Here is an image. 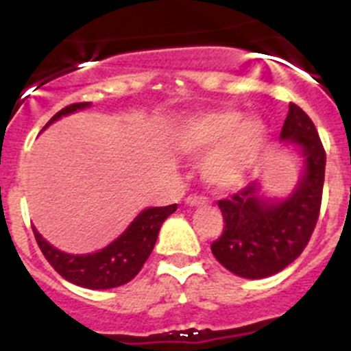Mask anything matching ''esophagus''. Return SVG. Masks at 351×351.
<instances>
[{
	"mask_svg": "<svg viewBox=\"0 0 351 351\" xmlns=\"http://www.w3.org/2000/svg\"><path fill=\"white\" fill-rule=\"evenodd\" d=\"M186 203H188L189 206H205L208 205V198H205V196L202 195H191L186 198Z\"/></svg>",
	"mask_w": 351,
	"mask_h": 351,
	"instance_id": "34e87169",
	"label": "esophagus"
}]
</instances>
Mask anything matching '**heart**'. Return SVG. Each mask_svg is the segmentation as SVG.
Instances as JSON below:
<instances>
[{
	"label": "heart",
	"instance_id": "obj_1",
	"mask_svg": "<svg viewBox=\"0 0 351 351\" xmlns=\"http://www.w3.org/2000/svg\"><path fill=\"white\" fill-rule=\"evenodd\" d=\"M241 119L234 110H212L193 115L176 132V148L184 155L206 156L205 178L215 188H232L248 176L263 145L265 125L258 119Z\"/></svg>",
	"mask_w": 351,
	"mask_h": 351
}]
</instances>
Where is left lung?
I'll return each mask as SVG.
<instances>
[{
  "instance_id": "8db88e82",
  "label": "left lung",
  "mask_w": 351,
  "mask_h": 351,
  "mask_svg": "<svg viewBox=\"0 0 351 351\" xmlns=\"http://www.w3.org/2000/svg\"><path fill=\"white\" fill-rule=\"evenodd\" d=\"M282 141L296 145L305 156V172L295 191L282 202L260 196L252 182L229 199H220L223 231L212 253L232 274L262 279L295 262L315 229L326 172V152L310 117L295 103L281 131Z\"/></svg>"
}]
</instances>
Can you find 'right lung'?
Returning a JSON list of instances; mask_svg holds the SVG:
<instances>
[{
  "mask_svg": "<svg viewBox=\"0 0 351 351\" xmlns=\"http://www.w3.org/2000/svg\"><path fill=\"white\" fill-rule=\"evenodd\" d=\"M89 105L91 103H73L65 106L51 117L46 128L60 117L88 108ZM176 210L178 203L143 210L115 241L110 243L106 248L88 255H70L60 252L39 234L38 229L32 228V231L45 258L63 279L88 289H110L125 285L138 276L155 248L163 220Z\"/></svg>",
  "mask_w": 351,
  "mask_h": 351,
  "instance_id": "obj_1",
  "label": "right lung"
}]
</instances>
